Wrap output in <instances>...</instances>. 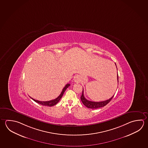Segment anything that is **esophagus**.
Returning a JSON list of instances; mask_svg holds the SVG:
<instances>
[{
	"mask_svg": "<svg viewBox=\"0 0 148 148\" xmlns=\"http://www.w3.org/2000/svg\"><path fill=\"white\" fill-rule=\"evenodd\" d=\"M73 80L75 82H77V83H79L80 81V75H76L74 77V78H73Z\"/></svg>",
	"mask_w": 148,
	"mask_h": 148,
	"instance_id": "1",
	"label": "esophagus"
}]
</instances>
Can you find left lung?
<instances>
[{
    "label": "left lung",
    "instance_id": "8db88e82",
    "mask_svg": "<svg viewBox=\"0 0 148 148\" xmlns=\"http://www.w3.org/2000/svg\"><path fill=\"white\" fill-rule=\"evenodd\" d=\"M117 81H118V73H117ZM114 96V95H113V97H111L110 99L106 100V101H102V102H92V101H90L86 99L85 98V97L84 96V89H83L82 93L80 98L82 102L84 104V105L86 106V108H91V109H97V108H102V107L105 106V105H107L108 103L110 102V101L112 100V99H113Z\"/></svg>",
    "mask_w": 148,
    "mask_h": 148
}]
</instances>
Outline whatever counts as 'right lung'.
Returning a JSON list of instances; mask_svg holds the SVG:
<instances>
[{
  "label": "right lung",
  "instance_id": "obj_1",
  "mask_svg": "<svg viewBox=\"0 0 148 148\" xmlns=\"http://www.w3.org/2000/svg\"><path fill=\"white\" fill-rule=\"evenodd\" d=\"M70 84H68L65 86L64 89H62V91L60 94L59 95L58 97H57V98H56L55 99H53V100H51V101H38V100H36L35 99H33L32 97H31L32 99L35 101V102L38 103V104H40V105H44V106H53L54 105H56L57 103L59 102L60 101V99H61L63 94L64 93V91H66V90L68 88L69 86H70Z\"/></svg>",
  "mask_w": 148,
  "mask_h": 148
}]
</instances>
